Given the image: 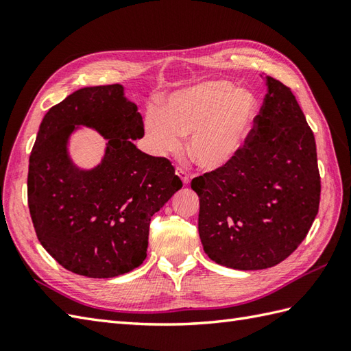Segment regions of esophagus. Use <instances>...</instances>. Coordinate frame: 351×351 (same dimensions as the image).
Here are the masks:
<instances>
[{
    "label": "esophagus",
    "instance_id": "1",
    "mask_svg": "<svg viewBox=\"0 0 351 351\" xmlns=\"http://www.w3.org/2000/svg\"><path fill=\"white\" fill-rule=\"evenodd\" d=\"M176 176H180L181 181H182L185 185L190 184V176H189V173H187V170L178 167V169H176Z\"/></svg>",
    "mask_w": 351,
    "mask_h": 351
}]
</instances>
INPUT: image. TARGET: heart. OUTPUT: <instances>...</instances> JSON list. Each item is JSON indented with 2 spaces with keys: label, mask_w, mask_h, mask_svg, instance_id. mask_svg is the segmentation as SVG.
<instances>
[{
  "label": "heart",
  "mask_w": 351,
  "mask_h": 351,
  "mask_svg": "<svg viewBox=\"0 0 351 351\" xmlns=\"http://www.w3.org/2000/svg\"><path fill=\"white\" fill-rule=\"evenodd\" d=\"M258 116L255 95L228 81H206L170 96L161 114L149 111L145 131L160 155L178 152L187 137L189 154L200 169L225 167L247 143Z\"/></svg>",
  "instance_id": "1"
}]
</instances>
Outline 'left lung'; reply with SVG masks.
Listing matches in <instances>:
<instances>
[{"label":"left lung","instance_id":"obj_1","mask_svg":"<svg viewBox=\"0 0 351 351\" xmlns=\"http://www.w3.org/2000/svg\"><path fill=\"white\" fill-rule=\"evenodd\" d=\"M265 80L268 92L241 152L191 181L204 250L235 270H264L287 259L319 205L314 132L291 88Z\"/></svg>","mask_w":351,"mask_h":351}]
</instances>
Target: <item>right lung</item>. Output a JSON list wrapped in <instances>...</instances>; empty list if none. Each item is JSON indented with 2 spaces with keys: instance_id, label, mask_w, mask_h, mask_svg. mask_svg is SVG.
<instances>
[{
  "instance_id": "add662e5",
  "label": "right lung",
  "mask_w": 351,
  "mask_h": 351,
  "mask_svg": "<svg viewBox=\"0 0 351 351\" xmlns=\"http://www.w3.org/2000/svg\"><path fill=\"white\" fill-rule=\"evenodd\" d=\"M80 125L108 140L92 169L69 155ZM143 136L141 114L121 84L80 88L45 114L29 155L28 208L40 244L66 270L108 279L145 261L151 217L182 182L169 160L132 143Z\"/></svg>"
}]
</instances>
